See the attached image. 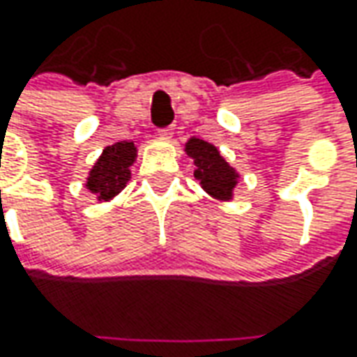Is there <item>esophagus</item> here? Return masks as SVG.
<instances>
[{
    "mask_svg": "<svg viewBox=\"0 0 357 357\" xmlns=\"http://www.w3.org/2000/svg\"><path fill=\"white\" fill-rule=\"evenodd\" d=\"M172 132H174V129H172V127H167V129L158 130V137H160V139H171Z\"/></svg>",
    "mask_w": 357,
    "mask_h": 357,
    "instance_id": "obj_1",
    "label": "esophagus"
}]
</instances>
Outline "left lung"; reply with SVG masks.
Returning a JSON list of instances; mask_svg holds the SVG:
<instances>
[{"label": "left lung", "instance_id": "8db88e82", "mask_svg": "<svg viewBox=\"0 0 357 357\" xmlns=\"http://www.w3.org/2000/svg\"><path fill=\"white\" fill-rule=\"evenodd\" d=\"M185 151L195 162V178L200 183L202 190L222 202L232 200L240 174L228 165L220 151L197 137L186 141Z\"/></svg>", "mask_w": 357, "mask_h": 357}]
</instances>
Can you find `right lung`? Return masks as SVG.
<instances>
[{"label":"right lung","mask_w":357,"mask_h":357,"mask_svg":"<svg viewBox=\"0 0 357 357\" xmlns=\"http://www.w3.org/2000/svg\"><path fill=\"white\" fill-rule=\"evenodd\" d=\"M137 158V146L129 141L105 146L101 157L95 160L89 171L85 188L93 192L97 200L107 202L115 199L130 181V167Z\"/></svg>","instance_id":"add662e5"}]
</instances>
